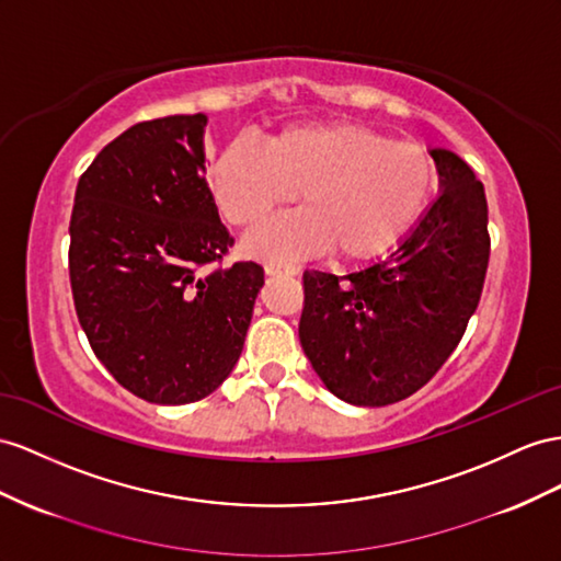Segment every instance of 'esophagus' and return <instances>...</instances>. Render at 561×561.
Segmentation results:
<instances>
[{
	"instance_id": "34e87169",
	"label": "esophagus",
	"mask_w": 561,
	"mask_h": 561,
	"mask_svg": "<svg viewBox=\"0 0 561 561\" xmlns=\"http://www.w3.org/2000/svg\"><path fill=\"white\" fill-rule=\"evenodd\" d=\"M265 272L270 277H289V275H296V267L294 265H284V263H267L265 265Z\"/></svg>"
}]
</instances>
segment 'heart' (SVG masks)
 I'll list each match as a JSON object with an SVG mask.
<instances>
[{
  "label": "heart",
  "instance_id": "b5f03b06",
  "mask_svg": "<svg viewBox=\"0 0 561 561\" xmlns=\"http://www.w3.org/2000/svg\"><path fill=\"white\" fill-rule=\"evenodd\" d=\"M431 186L434 163L424 149L346 121L289 125L257 151L234 144L208 172L215 208L239 229L261 225L296 192L300 210L243 241V251L265 261L329 249L343 261L377 257L420 218Z\"/></svg>",
  "mask_w": 561,
  "mask_h": 561
}]
</instances>
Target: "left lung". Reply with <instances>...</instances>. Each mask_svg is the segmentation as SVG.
<instances>
[{
  "mask_svg": "<svg viewBox=\"0 0 561 561\" xmlns=\"http://www.w3.org/2000/svg\"><path fill=\"white\" fill-rule=\"evenodd\" d=\"M438 196L386 261L348 275L306 270L298 339L336 398L391 405L448 360L479 306L491 239L483 184L457 153L431 147Z\"/></svg>",
  "mask_w": 561,
  "mask_h": 561,
  "instance_id": "obj_1",
  "label": "left lung"
}]
</instances>
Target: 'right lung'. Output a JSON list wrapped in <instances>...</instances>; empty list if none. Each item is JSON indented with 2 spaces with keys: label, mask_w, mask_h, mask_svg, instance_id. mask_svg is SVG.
Here are the masks:
<instances>
[{
  "label": "right lung",
  "mask_w": 561,
  "mask_h": 561,
  "mask_svg": "<svg viewBox=\"0 0 561 561\" xmlns=\"http://www.w3.org/2000/svg\"><path fill=\"white\" fill-rule=\"evenodd\" d=\"M208 118L137 123L96 153L70 215V286L82 332L123 389L186 405L232 375L263 267L198 275L232 247L206 172Z\"/></svg>",
  "instance_id": "add662e5"
}]
</instances>
